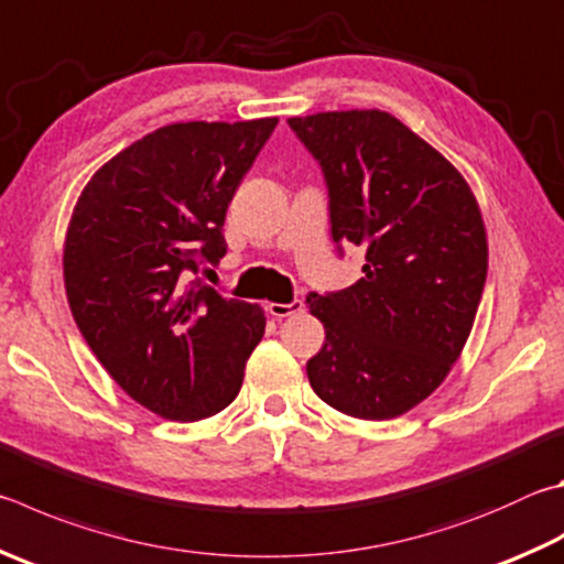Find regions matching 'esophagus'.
I'll use <instances>...</instances> for the list:
<instances>
[{
    "instance_id": "obj_1",
    "label": "esophagus",
    "mask_w": 564,
    "mask_h": 564,
    "mask_svg": "<svg viewBox=\"0 0 564 564\" xmlns=\"http://www.w3.org/2000/svg\"><path fill=\"white\" fill-rule=\"evenodd\" d=\"M303 305L305 303L301 299H293L291 303H269V313L281 321V317H289V315L301 313Z\"/></svg>"
}]
</instances>
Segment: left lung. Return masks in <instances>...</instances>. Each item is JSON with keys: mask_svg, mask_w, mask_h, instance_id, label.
<instances>
[{"mask_svg": "<svg viewBox=\"0 0 564 564\" xmlns=\"http://www.w3.org/2000/svg\"><path fill=\"white\" fill-rule=\"evenodd\" d=\"M289 126L321 165L337 253L365 251V279L308 295L325 325L311 387L343 414L394 419L444 382L474 327L488 271L480 209L452 162L384 110Z\"/></svg>", "mask_w": 564, "mask_h": 564, "instance_id": "8db88e82", "label": "left lung"}]
</instances>
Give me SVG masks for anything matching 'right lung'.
I'll use <instances>...</instances> for the list:
<instances>
[{
  "label": "right lung",
  "mask_w": 564,
  "mask_h": 564,
  "mask_svg": "<svg viewBox=\"0 0 564 564\" xmlns=\"http://www.w3.org/2000/svg\"><path fill=\"white\" fill-rule=\"evenodd\" d=\"M275 122L150 132L90 177L70 217L64 281L78 330L112 380L172 422L229 406L263 337L259 305L192 279L227 253L229 202Z\"/></svg>",
  "instance_id": "1"
}]
</instances>
